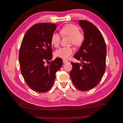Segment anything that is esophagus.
<instances>
[{
  "label": "esophagus",
  "instance_id": "obj_1",
  "mask_svg": "<svg viewBox=\"0 0 123 123\" xmlns=\"http://www.w3.org/2000/svg\"><path fill=\"white\" fill-rule=\"evenodd\" d=\"M69 61H68V60H63V62L64 63H68V62Z\"/></svg>",
  "mask_w": 123,
  "mask_h": 123
}]
</instances>
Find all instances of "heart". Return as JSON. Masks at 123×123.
<instances>
[{
	"label": "heart",
	"instance_id": "b5f03b06",
	"mask_svg": "<svg viewBox=\"0 0 123 123\" xmlns=\"http://www.w3.org/2000/svg\"><path fill=\"white\" fill-rule=\"evenodd\" d=\"M60 33L62 36H67L70 37V44L74 46H79L81 45L85 39L83 34L79 31V28L77 25L68 24H67L60 30ZM61 41V37L59 34L54 33L51 38V43L55 48L58 47ZM74 49L72 47H63L54 52V55L56 57L62 59H68L74 53Z\"/></svg>",
	"mask_w": 123,
	"mask_h": 123
}]
</instances>
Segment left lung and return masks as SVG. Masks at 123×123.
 <instances>
[{
	"label": "left lung",
	"instance_id": "left-lung-1",
	"mask_svg": "<svg viewBox=\"0 0 123 123\" xmlns=\"http://www.w3.org/2000/svg\"><path fill=\"white\" fill-rule=\"evenodd\" d=\"M79 24L83 30L85 39L74 57L81 62H71L70 75L78 89L87 91L98 84L105 72L106 45L101 33L92 23L80 20Z\"/></svg>",
	"mask_w": 123,
	"mask_h": 123
}]
</instances>
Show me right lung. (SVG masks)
<instances>
[{"label":"right lung","mask_w":123,"mask_h":123,"mask_svg":"<svg viewBox=\"0 0 123 123\" xmlns=\"http://www.w3.org/2000/svg\"><path fill=\"white\" fill-rule=\"evenodd\" d=\"M56 28L51 23H38L30 28L23 37L19 52L22 74L27 85L36 92H45L53 86L55 74L63 64L57 57L52 58L51 38Z\"/></svg>","instance_id":"obj_1"}]
</instances>
